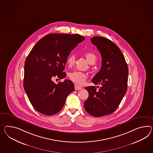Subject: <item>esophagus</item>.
Segmentation results:
<instances>
[{"mask_svg":"<svg viewBox=\"0 0 153 153\" xmlns=\"http://www.w3.org/2000/svg\"><path fill=\"white\" fill-rule=\"evenodd\" d=\"M82 89V87L78 86V85H75V90H81Z\"/></svg>","mask_w":153,"mask_h":153,"instance_id":"esophagus-1","label":"esophagus"}]
</instances>
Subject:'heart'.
Here are the masks:
<instances>
[{"mask_svg": "<svg viewBox=\"0 0 153 153\" xmlns=\"http://www.w3.org/2000/svg\"><path fill=\"white\" fill-rule=\"evenodd\" d=\"M85 56L88 62L90 64H94L97 60V56L93 53L88 52L85 54ZM75 63V56L73 54L69 55L67 59V65L69 67H71L74 65ZM69 78L72 82H75L78 85H82L88 78L86 73L78 71H74L69 74Z\"/></svg>", "mask_w": 153, "mask_h": 153, "instance_id": "obj_1", "label": "heart"}]
</instances>
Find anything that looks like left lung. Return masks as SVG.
I'll use <instances>...</instances> for the list:
<instances>
[{
  "mask_svg": "<svg viewBox=\"0 0 153 153\" xmlns=\"http://www.w3.org/2000/svg\"><path fill=\"white\" fill-rule=\"evenodd\" d=\"M91 42L97 46L102 56V67L91 82L100 84L85 87L89 97L84 103L86 112L95 117L113 113L119 105L127 90L128 67L122 51L111 40L94 36Z\"/></svg>",
  "mask_w": 153,
  "mask_h": 153,
  "instance_id": "obj_1",
  "label": "left lung"
}]
</instances>
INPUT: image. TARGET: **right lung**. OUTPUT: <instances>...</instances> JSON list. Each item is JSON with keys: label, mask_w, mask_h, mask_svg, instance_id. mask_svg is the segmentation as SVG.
I'll list each match as a JSON object with an SVG mask.
<instances>
[{"label": "right lung", "mask_w": 153, "mask_h": 153, "mask_svg": "<svg viewBox=\"0 0 153 153\" xmlns=\"http://www.w3.org/2000/svg\"><path fill=\"white\" fill-rule=\"evenodd\" d=\"M85 38L77 34L52 33L40 39L25 62L23 85L31 105L46 115L58 113L74 90L70 80L56 84L54 77L64 78L67 58Z\"/></svg>", "instance_id": "add662e5"}]
</instances>
